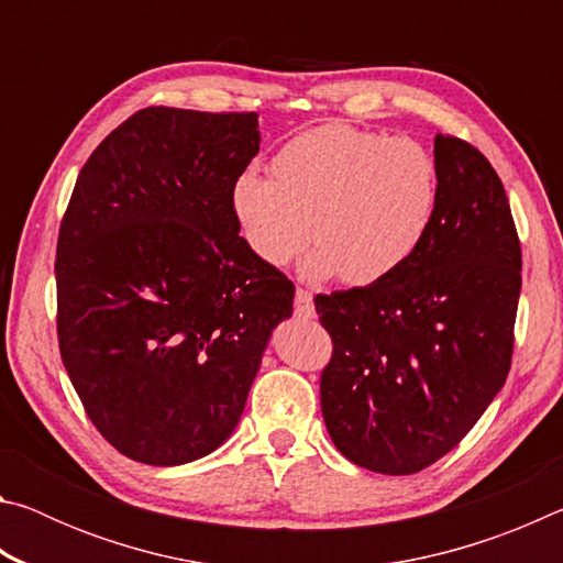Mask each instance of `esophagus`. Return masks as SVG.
Returning <instances> with one entry per match:
<instances>
[{"instance_id":"1","label":"esophagus","mask_w":563,"mask_h":563,"mask_svg":"<svg viewBox=\"0 0 563 563\" xmlns=\"http://www.w3.org/2000/svg\"><path fill=\"white\" fill-rule=\"evenodd\" d=\"M312 312H316V305H312V292L305 288L295 290V316L312 318Z\"/></svg>"}]
</instances>
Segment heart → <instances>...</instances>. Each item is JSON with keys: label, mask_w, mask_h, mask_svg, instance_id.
<instances>
[{"label": "heart", "mask_w": 563, "mask_h": 563, "mask_svg": "<svg viewBox=\"0 0 563 563\" xmlns=\"http://www.w3.org/2000/svg\"><path fill=\"white\" fill-rule=\"evenodd\" d=\"M271 170L273 178L245 170L235 180V218L251 251L275 268L312 235L310 278H389L424 245L440 211V161L409 136L328 123L283 144Z\"/></svg>", "instance_id": "heart-1"}]
</instances>
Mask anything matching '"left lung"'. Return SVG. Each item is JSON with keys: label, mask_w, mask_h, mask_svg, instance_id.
<instances>
[{"label": "left lung", "mask_w": 563, "mask_h": 563, "mask_svg": "<svg viewBox=\"0 0 563 563\" xmlns=\"http://www.w3.org/2000/svg\"><path fill=\"white\" fill-rule=\"evenodd\" d=\"M442 198L424 245L389 278L316 295L332 357L320 402L338 450L415 474L464 440L511 367L521 243L487 156L437 133Z\"/></svg>", "instance_id": "1"}]
</instances>
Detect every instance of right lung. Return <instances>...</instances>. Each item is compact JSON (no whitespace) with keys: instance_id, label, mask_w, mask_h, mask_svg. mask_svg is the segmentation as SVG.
<instances>
[{"instance_id":"1","label":"right lung","mask_w":563,"mask_h":563,"mask_svg":"<svg viewBox=\"0 0 563 563\" xmlns=\"http://www.w3.org/2000/svg\"><path fill=\"white\" fill-rule=\"evenodd\" d=\"M258 113L148 107L84 164L56 241V335L93 427L133 462L221 446L292 280L238 235Z\"/></svg>"}]
</instances>
